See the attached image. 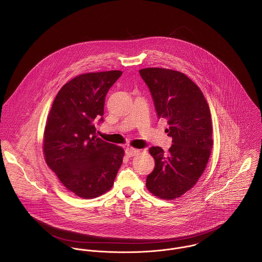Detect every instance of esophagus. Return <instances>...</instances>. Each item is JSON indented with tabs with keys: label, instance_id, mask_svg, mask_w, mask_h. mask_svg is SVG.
<instances>
[{
	"label": "esophagus",
	"instance_id": "esophagus-1",
	"mask_svg": "<svg viewBox=\"0 0 262 262\" xmlns=\"http://www.w3.org/2000/svg\"><path fill=\"white\" fill-rule=\"evenodd\" d=\"M125 152H126V155H127V156L132 157V156L137 155V154H138V152H139V150L135 149V148H132V147H127Z\"/></svg>",
	"mask_w": 262,
	"mask_h": 262
}]
</instances>
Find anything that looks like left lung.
<instances>
[{
    "label": "left lung",
    "mask_w": 262,
    "mask_h": 262,
    "mask_svg": "<svg viewBox=\"0 0 262 262\" xmlns=\"http://www.w3.org/2000/svg\"><path fill=\"white\" fill-rule=\"evenodd\" d=\"M139 74L149 89L157 118L167 120L165 132L172 138L167 152L150 148L155 166L146 187L158 198L173 200L196 184L208 163L213 147L210 108L199 86L180 72L149 68Z\"/></svg>",
    "instance_id": "8db88e82"
}]
</instances>
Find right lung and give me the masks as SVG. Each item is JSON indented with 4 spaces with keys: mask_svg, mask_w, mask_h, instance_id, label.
Segmentation results:
<instances>
[{
    "mask_svg": "<svg viewBox=\"0 0 262 262\" xmlns=\"http://www.w3.org/2000/svg\"><path fill=\"white\" fill-rule=\"evenodd\" d=\"M120 71L90 73L67 82L54 99L44 131L47 165L69 190L82 199L108 191L123 162L124 150L97 137L107 93Z\"/></svg>",
    "mask_w": 262,
    "mask_h": 262,
    "instance_id": "1",
    "label": "right lung"
}]
</instances>
